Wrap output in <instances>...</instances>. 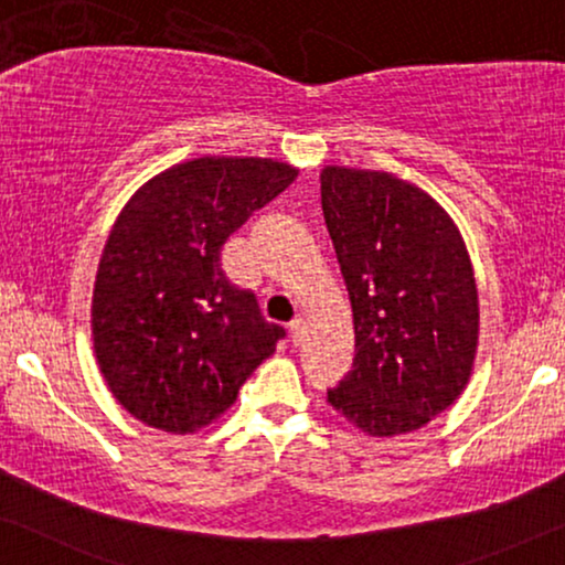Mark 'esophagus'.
I'll return each mask as SVG.
<instances>
[{
	"mask_svg": "<svg viewBox=\"0 0 565 565\" xmlns=\"http://www.w3.org/2000/svg\"><path fill=\"white\" fill-rule=\"evenodd\" d=\"M289 332L294 343H301V340H305V320H301V317H294L289 322Z\"/></svg>",
	"mask_w": 565,
	"mask_h": 565,
	"instance_id": "esophagus-1",
	"label": "esophagus"
}]
</instances>
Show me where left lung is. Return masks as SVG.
I'll list each match as a JSON object with an SVG mask.
<instances>
[{"mask_svg":"<svg viewBox=\"0 0 565 565\" xmlns=\"http://www.w3.org/2000/svg\"><path fill=\"white\" fill-rule=\"evenodd\" d=\"M322 212L353 307V369L328 402L371 438L419 430L473 371L479 289L460 230L388 171L324 166Z\"/></svg>","mask_w":565,"mask_h":565,"instance_id":"8db88e82","label":"left lung"}]
</instances>
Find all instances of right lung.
<instances>
[{
    "label": "right lung",
    "instance_id": "right-lung-1",
    "mask_svg": "<svg viewBox=\"0 0 565 565\" xmlns=\"http://www.w3.org/2000/svg\"><path fill=\"white\" fill-rule=\"evenodd\" d=\"M299 169L274 158L204 156L146 181L117 214L92 297L94 355L142 425L196 433L233 407L284 328L227 281L220 250Z\"/></svg>",
    "mask_w": 565,
    "mask_h": 565
}]
</instances>
